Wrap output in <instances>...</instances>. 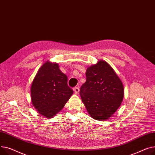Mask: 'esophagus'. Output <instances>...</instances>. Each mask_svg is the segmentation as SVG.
Returning a JSON list of instances; mask_svg holds the SVG:
<instances>
[{"label":"esophagus","instance_id":"34e87169","mask_svg":"<svg viewBox=\"0 0 155 155\" xmlns=\"http://www.w3.org/2000/svg\"><path fill=\"white\" fill-rule=\"evenodd\" d=\"M74 92H75L76 94H78L79 92V88L78 87H75L74 88Z\"/></svg>","mask_w":155,"mask_h":155}]
</instances>
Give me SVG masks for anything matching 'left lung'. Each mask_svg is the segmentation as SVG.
<instances>
[{
    "instance_id": "obj_1",
    "label": "left lung",
    "mask_w": 155,
    "mask_h": 155,
    "mask_svg": "<svg viewBox=\"0 0 155 155\" xmlns=\"http://www.w3.org/2000/svg\"><path fill=\"white\" fill-rule=\"evenodd\" d=\"M86 76V83L80 88L82 101L93 119L107 120L123 101L122 82L112 67L102 60L88 67Z\"/></svg>"
}]
</instances>
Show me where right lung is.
<instances>
[{
	"mask_svg": "<svg viewBox=\"0 0 155 155\" xmlns=\"http://www.w3.org/2000/svg\"><path fill=\"white\" fill-rule=\"evenodd\" d=\"M31 100L38 112L52 117L62 110L73 91L68 85V77L58 63L49 61L38 70L31 85Z\"/></svg>",
	"mask_w": 155,
	"mask_h": 155,
	"instance_id": "add662e5",
	"label": "right lung"
}]
</instances>
